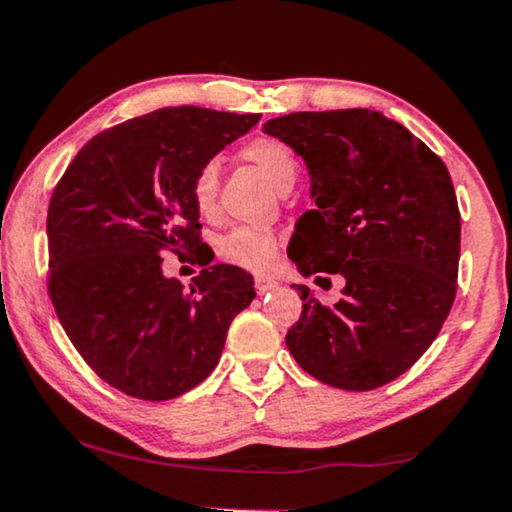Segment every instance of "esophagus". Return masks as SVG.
Segmentation results:
<instances>
[{
    "mask_svg": "<svg viewBox=\"0 0 512 512\" xmlns=\"http://www.w3.org/2000/svg\"><path fill=\"white\" fill-rule=\"evenodd\" d=\"M278 287V280L269 278V275H255V289L259 294H266V291H273Z\"/></svg>",
    "mask_w": 512,
    "mask_h": 512,
    "instance_id": "esophagus-1",
    "label": "esophagus"
}]
</instances>
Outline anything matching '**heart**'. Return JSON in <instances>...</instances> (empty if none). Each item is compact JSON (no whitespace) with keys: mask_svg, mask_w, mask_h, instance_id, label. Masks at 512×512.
I'll return each instance as SVG.
<instances>
[{"mask_svg":"<svg viewBox=\"0 0 512 512\" xmlns=\"http://www.w3.org/2000/svg\"><path fill=\"white\" fill-rule=\"evenodd\" d=\"M241 157L255 164L266 175L275 189L280 193L291 189L298 173V159L294 150L287 143L271 136H257L241 148ZM218 184H221V173L218 164L205 161L193 175L191 180V198L202 216H212L218 205ZM218 255L227 264L241 266L248 271H264L275 262L278 255V239L271 230L259 225H241L234 227L218 239Z\"/></svg>","mask_w":512,"mask_h":512,"instance_id":"obj_1","label":"heart"}]
</instances>
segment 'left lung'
Instances as JSON below:
<instances>
[{
  "instance_id": "1",
  "label": "left lung",
  "mask_w": 512,
  "mask_h": 512,
  "mask_svg": "<svg viewBox=\"0 0 512 512\" xmlns=\"http://www.w3.org/2000/svg\"><path fill=\"white\" fill-rule=\"evenodd\" d=\"M310 173L314 209L298 218L289 259L305 275H342L321 305L305 285L287 348L321 383L367 392L408 371L456 298L460 212L444 161L369 109L300 111L264 123Z\"/></svg>"
}]
</instances>
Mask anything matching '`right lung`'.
<instances>
[{
  "mask_svg": "<svg viewBox=\"0 0 512 512\" xmlns=\"http://www.w3.org/2000/svg\"><path fill=\"white\" fill-rule=\"evenodd\" d=\"M259 118L157 109L93 136L56 184L47 209L54 310L88 367L120 392L143 401L189 392L253 303L243 269L207 266L184 289L161 271V255L209 264L191 180Z\"/></svg>",
  "mask_w": 512,
  "mask_h": 512,
  "instance_id": "obj_1",
  "label": "right lung"
}]
</instances>
